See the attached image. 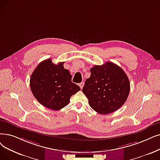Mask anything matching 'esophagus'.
<instances>
[{"instance_id": "1", "label": "esophagus", "mask_w": 160, "mask_h": 160, "mask_svg": "<svg viewBox=\"0 0 160 160\" xmlns=\"http://www.w3.org/2000/svg\"><path fill=\"white\" fill-rule=\"evenodd\" d=\"M84 82H81V83H80V84H79V86H80V88L81 89H82V88L84 87Z\"/></svg>"}]
</instances>
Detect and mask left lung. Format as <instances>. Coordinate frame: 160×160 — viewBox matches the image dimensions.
I'll return each mask as SVG.
<instances>
[{
	"mask_svg": "<svg viewBox=\"0 0 160 160\" xmlns=\"http://www.w3.org/2000/svg\"><path fill=\"white\" fill-rule=\"evenodd\" d=\"M129 91L126 74L118 65L109 61L91 68V76L82 89L89 106L101 114L119 109L127 100Z\"/></svg>",
	"mask_w": 160,
	"mask_h": 160,
	"instance_id": "left-lung-1",
	"label": "left lung"
}]
</instances>
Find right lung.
I'll return each mask as SVG.
<instances>
[{
	"label": "right lung",
	"instance_id": "1",
	"mask_svg": "<svg viewBox=\"0 0 160 160\" xmlns=\"http://www.w3.org/2000/svg\"><path fill=\"white\" fill-rule=\"evenodd\" d=\"M64 62L54 64L51 59L40 63L30 78L31 92L44 107L59 110L67 106L72 95L80 90L71 81L72 75L63 67Z\"/></svg>",
	"mask_w": 160,
	"mask_h": 160
}]
</instances>
